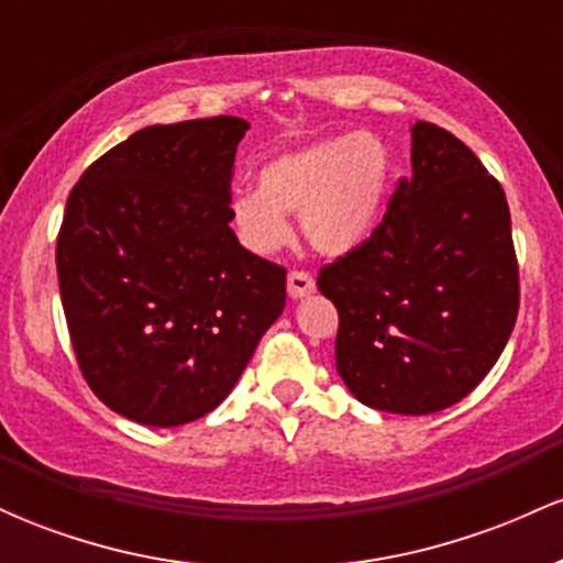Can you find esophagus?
I'll return each instance as SVG.
<instances>
[{
	"label": "esophagus",
	"instance_id": "1",
	"mask_svg": "<svg viewBox=\"0 0 563 563\" xmlns=\"http://www.w3.org/2000/svg\"><path fill=\"white\" fill-rule=\"evenodd\" d=\"M314 290V277L312 273H303V269H290L288 273V296L290 299H301Z\"/></svg>",
	"mask_w": 563,
	"mask_h": 563
}]
</instances>
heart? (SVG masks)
I'll return each mask as SVG.
<instances>
[{
	"label": "heart",
	"mask_w": 563,
	"mask_h": 563,
	"mask_svg": "<svg viewBox=\"0 0 563 563\" xmlns=\"http://www.w3.org/2000/svg\"><path fill=\"white\" fill-rule=\"evenodd\" d=\"M391 183L394 158L378 134H335L267 161L260 190L232 198V228L251 251L273 254L288 243L294 214L312 249L344 254L378 224Z\"/></svg>",
	"instance_id": "1"
}]
</instances>
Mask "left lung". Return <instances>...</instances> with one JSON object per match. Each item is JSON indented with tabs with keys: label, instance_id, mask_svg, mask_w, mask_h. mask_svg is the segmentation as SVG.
Segmentation results:
<instances>
[{
	"label": "left lung",
	"instance_id": "8db88e82",
	"mask_svg": "<svg viewBox=\"0 0 563 563\" xmlns=\"http://www.w3.org/2000/svg\"><path fill=\"white\" fill-rule=\"evenodd\" d=\"M335 367L367 407L429 416L487 376L519 314L506 192L448 129L412 126V177L363 243L320 267Z\"/></svg>",
	"mask_w": 563,
	"mask_h": 563
}]
</instances>
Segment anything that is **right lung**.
<instances>
[{
  "label": "right lung",
  "instance_id": "1",
  "mask_svg": "<svg viewBox=\"0 0 563 563\" xmlns=\"http://www.w3.org/2000/svg\"><path fill=\"white\" fill-rule=\"evenodd\" d=\"M249 121L147 126L81 174L57 232L76 363L113 412L183 426L228 397L286 307V267L230 228Z\"/></svg>",
  "mask_w": 563,
  "mask_h": 563
}]
</instances>
